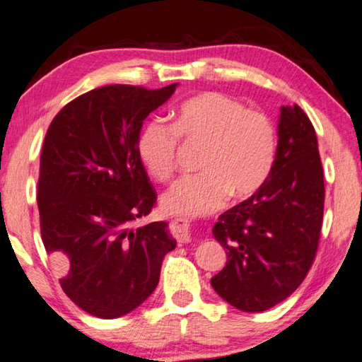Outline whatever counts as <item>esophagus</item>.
Masks as SVG:
<instances>
[{
	"instance_id": "obj_1",
	"label": "esophagus",
	"mask_w": 362,
	"mask_h": 362,
	"mask_svg": "<svg viewBox=\"0 0 362 362\" xmlns=\"http://www.w3.org/2000/svg\"><path fill=\"white\" fill-rule=\"evenodd\" d=\"M169 230H170V235L175 238L177 243H179V244L189 241L188 225H187L185 220H182V218L170 220V222H169Z\"/></svg>"
}]
</instances>
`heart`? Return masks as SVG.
Listing matches in <instances>:
<instances>
[{"label": "heart", "mask_w": 362, "mask_h": 362, "mask_svg": "<svg viewBox=\"0 0 362 362\" xmlns=\"http://www.w3.org/2000/svg\"><path fill=\"white\" fill-rule=\"evenodd\" d=\"M180 140L201 146V173L174 183L163 196L164 211L182 217L207 216L231 194H254L276 158V126L265 112L247 108L222 93H204L183 102L173 124L153 118L137 136V155L153 179L168 182L177 170Z\"/></svg>", "instance_id": "heart-1"}]
</instances>
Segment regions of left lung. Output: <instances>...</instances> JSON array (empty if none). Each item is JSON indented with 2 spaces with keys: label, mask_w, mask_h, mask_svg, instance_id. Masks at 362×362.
Returning <instances> with one entry per match:
<instances>
[{
  "label": "left lung",
  "mask_w": 362,
  "mask_h": 362,
  "mask_svg": "<svg viewBox=\"0 0 362 362\" xmlns=\"http://www.w3.org/2000/svg\"><path fill=\"white\" fill-rule=\"evenodd\" d=\"M278 150L267 182L218 217L214 236L226 265L211 279L247 313L265 311L303 283L320 246L324 173L313 124L297 103L281 108Z\"/></svg>",
  "instance_id": "obj_1"
}]
</instances>
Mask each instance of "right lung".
I'll list each match as a JSON object with an SVG mask.
<instances>
[{
  "label": "right lung",
  "instance_id": "right-lung-1",
  "mask_svg": "<svg viewBox=\"0 0 362 362\" xmlns=\"http://www.w3.org/2000/svg\"><path fill=\"white\" fill-rule=\"evenodd\" d=\"M110 84L60 110L40 158V230L64 292L86 313L113 320L156 289L175 249L166 222L137 225L158 193L137 155L144 119L174 94Z\"/></svg>",
  "mask_w": 362,
  "mask_h": 362
}]
</instances>
